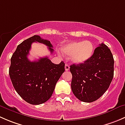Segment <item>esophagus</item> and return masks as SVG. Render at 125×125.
I'll use <instances>...</instances> for the list:
<instances>
[{
    "label": "esophagus",
    "instance_id": "34e87169",
    "mask_svg": "<svg viewBox=\"0 0 125 125\" xmlns=\"http://www.w3.org/2000/svg\"><path fill=\"white\" fill-rule=\"evenodd\" d=\"M65 71L70 70V66H69L68 65H67V64H65Z\"/></svg>",
    "mask_w": 125,
    "mask_h": 125
}]
</instances>
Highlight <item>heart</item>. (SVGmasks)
Segmentation results:
<instances>
[{
  "mask_svg": "<svg viewBox=\"0 0 125 125\" xmlns=\"http://www.w3.org/2000/svg\"><path fill=\"white\" fill-rule=\"evenodd\" d=\"M62 51L65 55L72 57V60L77 64H82L89 60L93 54L94 46L90 41L73 42L64 45Z\"/></svg>",
  "mask_w": 125,
  "mask_h": 125,
  "instance_id": "b5f03b06",
  "label": "heart"
}]
</instances>
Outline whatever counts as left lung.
Here are the masks:
<instances>
[{
  "mask_svg": "<svg viewBox=\"0 0 125 125\" xmlns=\"http://www.w3.org/2000/svg\"><path fill=\"white\" fill-rule=\"evenodd\" d=\"M114 58L104 43L97 47L90 59L82 64H73L71 89L80 101L97 100L108 89L114 76Z\"/></svg>",
  "mask_w": 125,
  "mask_h": 125,
  "instance_id": "left-lung-1",
  "label": "left lung"
}]
</instances>
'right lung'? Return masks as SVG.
<instances>
[{
  "instance_id": "1",
  "label": "right lung",
  "mask_w": 125,
  "mask_h": 125,
  "mask_svg": "<svg viewBox=\"0 0 125 125\" xmlns=\"http://www.w3.org/2000/svg\"><path fill=\"white\" fill-rule=\"evenodd\" d=\"M33 42L48 46L52 53L54 50L50 41L35 35L17 46L11 58L9 74L12 85L25 101L32 104H40L50 99L56 83L65 71V63L54 64L48 57L31 62L27 56Z\"/></svg>"
}]
</instances>
